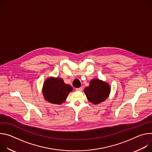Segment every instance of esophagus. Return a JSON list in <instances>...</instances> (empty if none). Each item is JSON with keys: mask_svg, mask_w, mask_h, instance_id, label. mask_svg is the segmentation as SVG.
Listing matches in <instances>:
<instances>
[{"mask_svg": "<svg viewBox=\"0 0 152 152\" xmlns=\"http://www.w3.org/2000/svg\"><path fill=\"white\" fill-rule=\"evenodd\" d=\"M82 90H83V88L82 87V86H81V87H80V88H76V91H82Z\"/></svg>", "mask_w": 152, "mask_h": 152, "instance_id": "34e87169", "label": "esophagus"}]
</instances>
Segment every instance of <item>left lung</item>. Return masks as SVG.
<instances>
[{"label": "left lung", "mask_w": 152, "mask_h": 152, "mask_svg": "<svg viewBox=\"0 0 152 152\" xmlns=\"http://www.w3.org/2000/svg\"><path fill=\"white\" fill-rule=\"evenodd\" d=\"M111 86L107 82L99 79H93L84 90L87 99L94 104L104 102L110 96Z\"/></svg>", "instance_id": "obj_1"}]
</instances>
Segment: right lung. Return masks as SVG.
I'll return each instance as SVG.
<instances>
[{
	"label": "right lung",
	"mask_w": 152,
	"mask_h": 152,
	"mask_svg": "<svg viewBox=\"0 0 152 152\" xmlns=\"http://www.w3.org/2000/svg\"><path fill=\"white\" fill-rule=\"evenodd\" d=\"M72 90V86L65 83L62 78L50 77L43 83L42 93L45 99L48 102L61 104L66 101Z\"/></svg>",
	"instance_id": "right-lung-1"
}]
</instances>
